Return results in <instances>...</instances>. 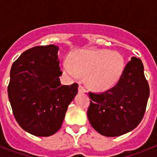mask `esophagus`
Segmentation results:
<instances>
[{"instance_id":"obj_1","label":"esophagus","mask_w":157,"mask_h":157,"mask_svg":"<svg viewBox=\"0 0 157 157\" xmlns=\"http://www.w3.org/2000/svg\"><path fill=\"white\" fill-rule=\"evenodd\" d=\"M78 92L79 93H86V90H85V89H84L81 86H79Z\"/></svg>"}]
</instances>
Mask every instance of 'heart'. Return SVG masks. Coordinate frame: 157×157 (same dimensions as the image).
Returning a JSON list of instances; mask_svg holds the SVG:
<instances>
[{
  "label": "heart",
  "instance_id": "b5f03b06",
  "mask_svg": "<svg viewBox=\"0 0 157 157\" xmlns=\"http://www.w3.org/2000/svg\"><path fill=\"white\" fill-rule=\"evenodd\" d=\"M64 73L76 80L85 76V82L94 91H106L119 81L124 68V58L117 51L79 50L63 65Z\"/></svg>",
  "mask_w": 157,
  "mask_h": 157
}]
</instances>
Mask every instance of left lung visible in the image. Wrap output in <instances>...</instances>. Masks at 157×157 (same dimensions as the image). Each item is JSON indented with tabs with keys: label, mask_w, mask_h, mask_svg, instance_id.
<instances>
[{
	"label": "left lung",
	"mask_w": 157,
	"mask_h": 157,
	"mask_svg": "<svg viewBox=\"0 0 157 157\" xmlns=\"http://www.w3.org/2000/svg\"><path fill=\"white\" fill-rule=\"evenodd\" d=\"M149 86L141 59L132 57L114 87L100 94L89 93V121L102 135L117 137L135 129L144 117Z\"/></svg>",
	"instance_id": "left-lung-1"
}]
</instances>
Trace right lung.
<instances>
[{
  "label": "right lung",
  "mask_w": 157,
  "mask_h": 157,
  "mask_svg": "<svg viewBox=\"0 0 157 157\" xmlns=\"http://www.w3.org/2000/svg\"><path fill=\"white\" fill-rule=\"evenodd\" d=\"M55 45L26 50L11 67L9 100L13 116L25 131L37 137L53 135L62 126L78 85L63 86Z\"/></svg>",
  "instance_id": "right-lung-1"
}]
</instances>
